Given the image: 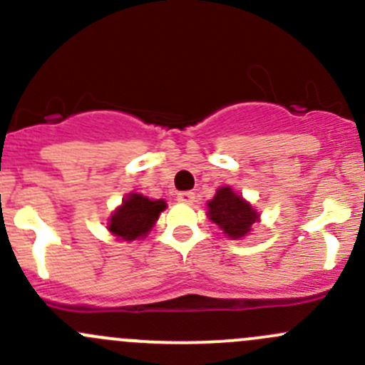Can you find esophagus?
<instances>
[{
	"label": "esophagus",
	"instance_id": "1",
	"mask_svg": "<svg viewBox=\"0 0 365 365\" xmlns=\"http://www.w3.org/2000/svg\"><path fill=\"white\" fill-rule=\"evenodd\" d=\"M176 200H178L180 203L192 205L194 201H196V196H194V192H180L178 196H176Z\"/></svg>",
	"mask_w": 365,
	"mask_h": 365
}]
</instances>
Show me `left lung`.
Listing matches in <instances>:
<instances>
[{"label":"left lung","instance_id":"left-lung-1","mask_svg":"<svg viewBox=\"0 0 365 365\" xmlns=\"http://www.w3.org/2000/svg\"><path fill=\"white\" fill-rule=\"evenodd\" d=\"M206 215L231 240H240L251 235L252 226L259 222V213L231 185L219 187L215 196L206 203Z\"/></svg>","mask_w":365,"mask_h":365}]
</instances>
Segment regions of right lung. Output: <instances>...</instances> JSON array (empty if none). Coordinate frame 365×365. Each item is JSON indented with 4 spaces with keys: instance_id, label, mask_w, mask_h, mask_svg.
<instances>
[{
    "instance_id": "right-lung-1",
    "label": "right lung",
    "mask_w": 365,
    "mask_h": 365,
    "mask_svg": "<svg viewBox=\"0 0 365 365\" xmlns=\"http://www.w3.org/2000/svg\"><path fill=\"white\" fill-rule=\"evenodd\" d=\"M165 208L168 203L164 200H150L143 194L130 192L108 219L109 233L118 242L145 238Z\"/></svg>"
}]
</instances>
